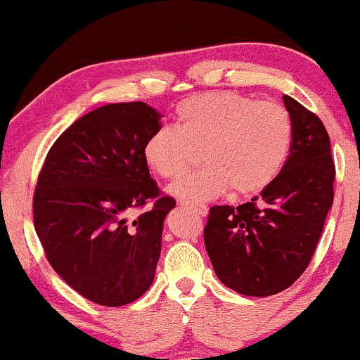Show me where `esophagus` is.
Returning <instances> with one entry per match:
<instances>
[{"instance_id":"34e87169","label":"esophagus","mask_w":360,"mask_h":360,"mask_svg":"<svg viewBox=\"0 0 360 360\" xmlns=\"http://www.w3.org/2000/svg\"><path fill=\"white\" fill-rule=\"evenodd\" d=\"M181 205H183L184 208L191 210V212L196 213L198 217H206V214H208V208H206L205 205H196L191 203V201H181Z\"/></svg>"}]
</instances>
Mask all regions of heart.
Returning <instances> with one entry per match:
<instances>
[{"mask_svg":"<svg viewBox=\"0 0 360 360\" xmlns=\"http://www.w3.org/2000/svg\"><path fill=\"white\" fill-rule=\"evenodd\" d=\"M292 123L276 101H255L230 91L184 98L176 106V127L162 125L143 143V160L164 179L179 176L200 150L198 171L169 186L184 201H208L232 188L235 196L266 189L289 155Z\"/></svg>","mask_w":360,"mask_h":360,"instance_id":"heart-1","label":"heart"}]
</instances>
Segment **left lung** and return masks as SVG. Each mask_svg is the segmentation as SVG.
<instances>
[{"instance_id":"obj_1","label":"left lung","mask_w":360,"mask_h":360,"mask_svg":"<svg viewBox=\"0 0 360 360\" xmlns=\"http://www.w3.org/2000/svg\"><path fill=\"white\" fill-rule=\"evenodd\" d=\"M283 100L292 142L281 172L249 203L213 206L205 226L218 279L259 298L278 295L303 274L333 203L335 164L326 128L291 96Z\"/></svg>"}]
</instances>
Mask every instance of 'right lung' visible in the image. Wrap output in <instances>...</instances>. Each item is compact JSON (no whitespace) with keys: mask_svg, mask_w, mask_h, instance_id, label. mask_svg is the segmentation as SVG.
<instances>
[{"mask_svg":"<svg viewBox=\"0 0 360 360\" xmlns=\"http://www.w3.org/2000/svg\"><path fill=\"white\" fill-rule=\"evenodd\" d=\"M160 113L113 103L72 123L49 150L34 194V225L53 271L101 307H123L150 288L162 226L176 206L160 198L143 143ZM155 199L135 221L127 214Z\"/></svg>","mask_w":360,"mask_h":360,"instance_id":"right-lung-1","label":"right lung"}]
</instances>
